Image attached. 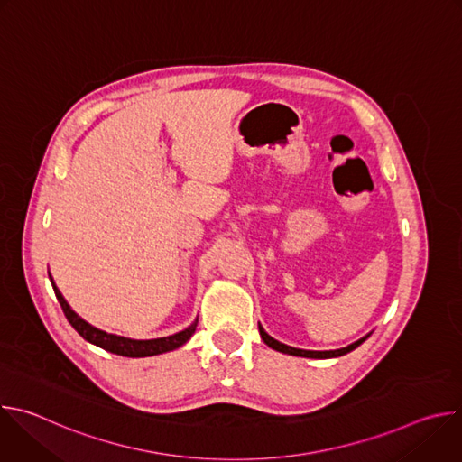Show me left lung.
<instances>
[{"mask_svg": "<svg viewBox=\"0 0 462 462\" xmlns=\"http://www.w3.org/2000/svg\"><path fill=\"white\" fill-rule=\"evenodd\" d=\"M259 335H261L263 342H265L269 347H273L274 351H280V353H285V355H292V356L316 358V360H325V358H337V356H344V355L351 353L353 349H356V347H358L362 342H365V340L371 337V333H369V335H365L364 338L356 340L355 344H351V346H347V347H342V349H335V351H307V349H296V347H291V346H285V344H282V342L274 340L271 335H267V333H265V328H263L261 325H259Z\"/></svg>", "mask_w": 462, "mask_h": 462, "instance_id": "left-lung-1", "label": "left lung"}]
</instances>
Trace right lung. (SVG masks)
Instances as JSON below:
<instances>
[{
    "label": "right lung",
    "mask_w": 462,
    "mask_h": 462,
    "mask_svg": "<svg viewBox=\"0 0 462 462\" xmlns=\"http://www.w3.org/2000/svg\"><path fill=\"white\" fill-rule=\"evenodd\" d=\"M49 280L52 283L54 294H56V298H58V301L61 305V310H63L65 318H68V321L75 327V331L84 340H88L89 344H93L97 347H102V349H106V351H109L113 355H120V356H127V358H144V356L162 355V353L179 349L195 333L197 319L191 325H188L186 328H182V331L175 333V335H170V337H164V338H153V340H134V338H125V337L106 333V331H102V328H97L95 325H91L84 318H80L71 309V305L65 301V298L58 291V287H56V283H54L51 274H49Z\"/></svg>",
    "instance_id": "add662e5"
}]
</instances>
